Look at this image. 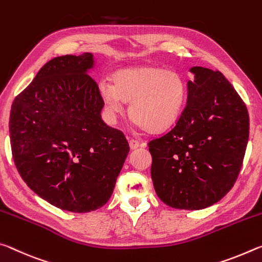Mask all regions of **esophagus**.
I'll return each mask as SVG.
<instances>
[{
    "instance_id": "34e87169",
    "label": "esophagus",
    "mask_w": 262,
    "mask_h": 262,
    "mask_svg": "<svg viewBox=\"0 0 262 262\" xmlns=\"http://www.w3.org/2000/svg\"><path fill=\"white\" fill-rule=\"evenodd\" d=\"M128 145H130L131 149H136V148H138L139 146H141V144L139 143V141L137 139H134V138L128 139Z\"/></svg>"
}]
</instances>
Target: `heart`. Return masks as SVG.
I'll use <instances>...</instances> for the list:
<instances>
[{
	"mask_svg": "<svg viewBox=\"0 0 262 262\" xmlns=\"http://www.w3.org/2000/svg\"><path fill=\"white\" fill-rule=\"evenodd\" d=\"M114 84L103 81L100 93L111 116L123 111V101L130 102L132 121L149 132L169 127L181 114L186 100V84L173 70L141 66L118 71Z\"/></svg>",
	"mask_w": 262,
	"mask_h": 262,
	"instance_id": "heart-1",
	"label": "heart"
}]
</instances>
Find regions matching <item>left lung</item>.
<instances>
[{
    "instance_id": "obj_1",
    "label": "left lung",
    "mask_w": 262,
    "mask_h": 262,
    "mask_svg": "<svg viewBox=\"0 0 262 262\" xmlns=\"http://www.w3.org/2000/svg\"><path fill=\"white\" fill-rule=\"evenodd\" d=\"M188 100L168 132L152 139L151 177L171 208L200 210L221 201L237 181L250 134L245 103L218 71L192 67Z\"/></svg>"
}]
</instances>
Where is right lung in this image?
<instances>
[{"instance_id": "1", "label": "right lung", "mask_w": 262, "mask_h": 262, "mask_svg": "<svg viewBox=\"0 0 262 262\" xmlns=\"http://www.w3.org/2000/svg\"><path fill=\"white\" fill-rule=\"evenodd\" d=\"M93 65L92 53L50 60L10 111L19 175L38 196L72 212L108 202L130 149L123 132L102 121L104 101L88 74Z\"/></svg>"}]
</instances>
